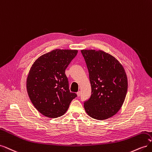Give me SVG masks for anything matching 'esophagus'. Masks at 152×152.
Listing matches in <instances>:
<instances>
[{"label": "esophagus", "mask_w": 152, "mask_h": 152, "mask_svg": "<svg viewBox=\"0 0 152 152\" xmlns=\"http://www.w3.org/2000/svg\"><path fill=\"white\" fill-rule=\"evenodd\" d=\"M80 94H81V92H80V91H78V92H77V96H79H79H80Z\"/></svg>", "instance_id": "obj_1"}]
</instances>
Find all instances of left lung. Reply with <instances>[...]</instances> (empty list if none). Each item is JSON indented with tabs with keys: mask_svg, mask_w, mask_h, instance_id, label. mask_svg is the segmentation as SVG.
Segmentation results:
<instances>
[{
	"mask_svg": "<svg viewBox=\"0 0 152 152\" xmlns=\"http://www.w3.org/2000/svg\"><path fill=\"white\" fill-rule=\"evenodd\" d=\"M89 72L91 95L84 106L89 115L104 120L115 115L125 100L127 79L121 64L103 50H82Z\"/></svg>",
	"mask_w": 152,
	"mask_h": 152,
	"instance_id": "1",
	"label": "left lung"
}]
</instances>
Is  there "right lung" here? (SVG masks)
Returning <instances> with one entry per match:
<instances>
[{"instance_id":"add662e5","label":"right lung","mask_w":152,"mask_h":152,"mask_svg":"<svg viewBox=\"0 0 152 152\" xmlns=\"http://www.w3.org/2000/svg\"><path fill=\"white\" fill-rule=\"evenodd\" d=\"M77 50L54 49L39 57L31 67L26 89L38 111L50 118L61 117L77 95L69 89L65 70Z\"/></svg>"}]
</instances>
